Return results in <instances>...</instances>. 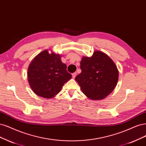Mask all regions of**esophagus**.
Returning <instances> with one entry per match:
<instances>
[{"instance_id":"1","label":"esophagus","mask_w":146,"mask_h":146,"mask_svg":"<svg viewBox=\"0 0 146 146\" xmlns=\"http://www.w3.org/2000/svg\"><path fill=\"white\" fill-rule=\"evenodd\" d=\"M72 78H75V77H76V75H77V72L73 73V74H72Z\"/></svg>"}]
</instances>
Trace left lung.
Wrapping results in <instances>:
<instances>
[{"label":"left lung","instance_id":"8db88e82","mask_svg":"<svg viewBox=\"0 0 146 146\" xmlns=\"http://www.w3.org/2000/svg\"><path fill=\"white\" fill-rule=\"evenodd\" d=\"M80 68L82 72L75 77V80L89 99H104L116 87L118 70L113 60L105 53L95 51L90 57H83Z\"/></svg>","mask_w":146,"mask_h":146}]
</instances>
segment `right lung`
Returning a JSON list of instances; mask_svg holds the SVG:
<instances>
[{
    "label": "right lung",
    "mask_w": 146,
    "mask_h": 146,
    "mask_svg": "<svg viewBox=\"0 0 146 146\" xmlns=\"http://www.w3.org/2000/svg\"><path fill=\"white\" fill-rule=\"evenodd\" d=\"M62 63L61 56L44 50L34 57L28 69V80L33 91L38 96L51 98L60 91L72 75Z\"/></svg>",
    "instance_id": "1"
}]
</instances>
